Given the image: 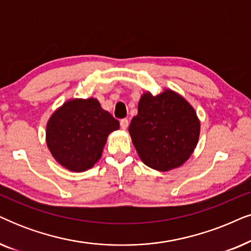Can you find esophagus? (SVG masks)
<instances>
[{
	"label": "esophagus",
	"instance_id": "34e87169",
	"mask_svg": "<svg viewBox=\"0 0 251 251\" xmlns=\"http://www.w3.org/2000/svg\"><path fill=\"white\" fill-rule=\"evenodd\" d=\"M120 125H121V128H122L123 130H126V128H128V126H129L128 119H122L121 121H120Z\"/></svg>",
	"mask_w": 251,
	"mask_h": 251
}]
</instances>
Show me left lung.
Segmentation results:
<instances>
[{"label":"left lung","instance_id":"1","mask_svg":"<svg viewBox=\"0 0 251 251\" xmlns=\"http://www.w3.org/2000/svg\"><path fill=\"white\" fill-rule=\"evenodd\" d=\"M201 122L181 94L165 89L158 96L146 91L138 102L129 133L136 151L150 168L168 172L184 164L200 138Z\"/></svg>","mask_w":251,"mask_h":251}]
</instances>
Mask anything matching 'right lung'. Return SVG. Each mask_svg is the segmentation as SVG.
Listing matches in <instances>:
<instances>
[{"instance_id": "obj_1", "label": "right lung", "mask_w": 251, "mask_h": 251, "mask_svg": "<svg viewBox=\"0 0 251 251\" xmlns=\"http://www.w3.org/2000/svg\"><path fill=\"white\" fill-rule=\"evenodd\" d=\"M118 120L96 98L70 99L55 110L46 126V143L55 160L71 172H85L101 158Z\"/></svg>"}]
</instances>
